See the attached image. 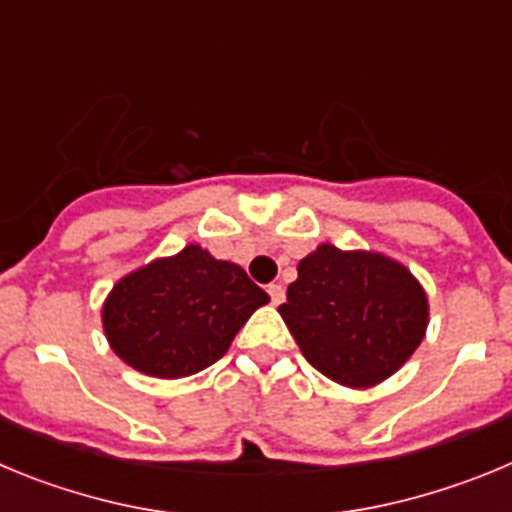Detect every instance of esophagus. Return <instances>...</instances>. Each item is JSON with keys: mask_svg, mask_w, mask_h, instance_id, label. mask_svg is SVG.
I'll use <instances>...</instances> for the list:
<instances>
[{"mask_svg": "<svg viewBox=\"0 0 512 512\" xmlns=\"http://www.w3.org/2000/svg\"><path fill=\"white\" fill-rule=\"evenodd\" d=\"M266 292H269V297L274 305H282L284 297H287V292H284L282 284H269V289H266Z\"/></svg>", "mask_w": 512, "mask_h": 512, "instance_id": "esophagus-1", "label": "esophagus"}]
</instances>
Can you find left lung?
Here are the masks:
<instances>
[{
    "label": "left lung",
    "mask_w": 512,
    "mask_h": 512,
    "mask_svg": "<svg viewBox=\"0 0 512 512\" xmlns=\"http://www.w3.org/2000/svg\"><path fill=\"white\" fill-rule=\"evenodd\" d=\"M279 315L320 374L366 390L392 377L420 346L428 297L400 261L323 243L297 264Z\"/></svg>",
    "instance_id": "1"
}]
</instances>
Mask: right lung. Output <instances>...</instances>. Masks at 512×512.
I'll return each instance as SVG.
<instances>
[{"mask_svg":"<svg viewBox=\"0 0 512 512\" xmlns=\"http://www.w3.org/2000/svg\"><path fill=\"white\" fill-rule=\"evenodd\" d=\"M266 302L269 295L241 266L189 243L125 274L104 300L102 325L125 364L179 379L215 364Z\"/></svg>","mask_w":512,"mask_h":512,"instance_id":"obj_1","label":"right lung"}]
</instances>
